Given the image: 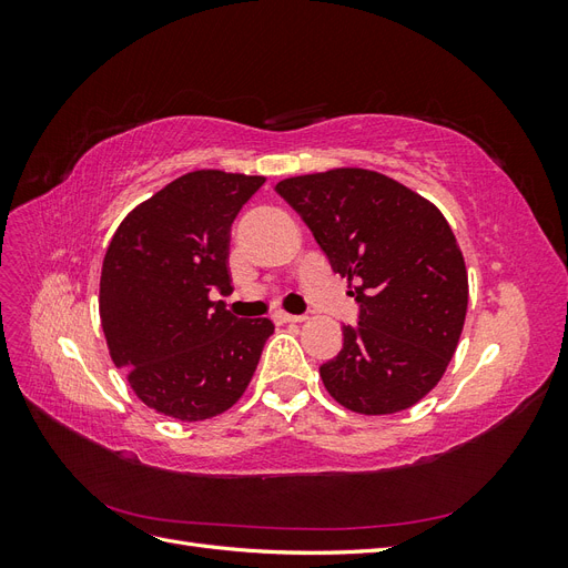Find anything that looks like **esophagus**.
<instances>
[{"label":"esophagus","mask_w":568,"mask_h":568,"mask_svg":"<svg viewBox=\"0 0 568 568\" xmlns=\"http://www.w3.org/2000/svg\"><path fill=\"white\" fill-rule=\"evenodd\" d=\"M274 320H277V322H303L305 317H303V315H291V313L280 311V313H274Z\"/></svg>","instance_id":"1"}]
</instances>
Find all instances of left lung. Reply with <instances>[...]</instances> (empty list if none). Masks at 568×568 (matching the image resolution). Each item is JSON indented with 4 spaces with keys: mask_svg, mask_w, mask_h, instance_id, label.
I'll return each mask as SVG.
<instances>
[{
    "mask_svg": "<svg viewBox=\"0 0 568 568\" xmlns=\"http://www.w3.org/2000/svg\"><path fill=\"white\" fill-rule=\"evenodd\" d=\"M274 189L359 303L341 353L320 367L324 388L369 417L419 403L448 369L469 305L448 220L409 186L365 168L286 178Z\"/></svg>",
    "mask_w": 568,
    "mask_h": 568,
    "instance_id": "obj_1",
    "label": "left lung"
}]
</instances>
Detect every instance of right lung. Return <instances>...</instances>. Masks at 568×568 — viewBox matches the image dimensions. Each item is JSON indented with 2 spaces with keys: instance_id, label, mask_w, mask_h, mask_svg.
<instances>
[{
  "instance_id": "add662e5",
  "label": "right lung",
  "mask_w": 568,
  "mask_h": 568,
  "mask_svg": "<svg viewBox=\"0 0 568 568\" xmlns=\"http://www.w3.org/2000/svg\"><path fill=\"white\" fill-rule=\"evenodd\" d=\"M263 175L194 170L132 209L101 265L99 315L113 365L146 407L180 422L230 409L253 379L267 317L239 320L230 230Z\"/></svg>"
}]
</instances>
